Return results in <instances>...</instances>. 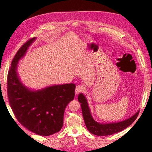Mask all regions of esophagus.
Wrapping results in <instances>:
<instances>
[{
	"label": "esophagus",
	"instance_id": "34e87169",
	"mask_svg": "<svg viewBox=\"0 0 152 152\" xmlns=\"http://www.w3.org/2000/svg\"><path fill=\"white\" fill-rule=\"evenodd\" d=\"M84 88L83 86L81 85H77L76 87V90H75V94L76 95L79 94V93H81L84 91Z\"/></svg>",
	"mask_w": 152,
	"mask_h": 152
}]
</instances>
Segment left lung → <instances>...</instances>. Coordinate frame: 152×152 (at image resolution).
Here are the masks:
<instances>
[{
	"label": "left lung",
	"mask_w": 152,
	"mask_h": 152,
	"mask_svg": "<svg viewBox=\"0 0 152 152\" xmlns=\"http://www.w3.org/2000/svg\"><path fill=\"white\" fill-rule=\"evenodd\" d=\"M77 99L79 102L81 103L83 116L86 127L91 133L98 136L112 135L125 129L126 127L132 124L139 113V111H138L131 118L121 122L101 124L96 122L93 119L84 95L83 94H79Z\"/></svg>",
	"instance_id": "left-lung-1"
}]
</instances>
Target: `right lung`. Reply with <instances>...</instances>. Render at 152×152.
Returning <instances> with one entry per match:
<instances>
[{"mask_svg":"<svg viewBox=\"0 0 152 152\" xmlns=\"http://www.w3.org/2000/svg\"><path fill=\"white\" fill-rule=\"evenodd\" d=\"M35 39L28 40L12 61L7 75V95L19 123L36 134L49 136L61 130L64 112L75 97L76 86L72 83L56 85L36 91L24 86L17 76V64Z\"/></svg>","mask_w":152,"mask_h":152,"instance_id":"obj_1","label":"right lung"}]
</instances>
